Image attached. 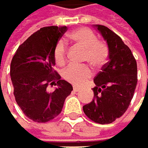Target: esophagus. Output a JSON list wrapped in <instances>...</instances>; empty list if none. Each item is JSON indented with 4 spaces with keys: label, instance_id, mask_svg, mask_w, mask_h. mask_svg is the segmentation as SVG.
<instances>
[{
    "label": "esophagus",
    "instance_id": "esophagus-1",
    "mask_svg": "<svg viewBox=\"0 0 148 148\" xmlns=\"http://www.w3.org/2000/svg\"><path fill=\"white\" fill-rule=\"evenodd\" d=\"M73 91H75V92H79L81 90V88L79 87H77V86H73Z\"/></svg>",
    "mask_w": 148,
    "mask_h": 148
}]
</instances>
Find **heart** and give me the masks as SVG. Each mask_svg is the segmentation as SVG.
Returning <instances> with one entry per match:
<instances>
[{
  "label": "heart",
  "instance_id": "1",
  "mask_svg": "<svg viewBox=\"0 0 148 148\" xmlns=\"http://www.w3.org/2000/svg\"><path fill=\"white\" fill-rule=\"evenodd\" d=\"M67 40L73 42L78 47L85 50L84 61L95 67L104 65L108 58L109 48L106 42L98 40L96 34L87 27H82L73 31ZM53 60L58 66H63L66 60V48L64 40H59L53 49ZM63 78L77 86L82 85L92 76V71L87 66H68L62 73Z\"/></svg>",
  "mask_w": 148,
  "mask_h": 148
}]
</instances>
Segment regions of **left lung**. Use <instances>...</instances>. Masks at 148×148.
<instances>
[{"label": "left lung", "instance_id": "8db88e82", "mask_svg": "<svg viewBox=\"0 0 148 148\" xmlns=\"http://www.w3.org/2000/svg\"><path fill=\"white\" fill-rule=\"evenodd\" d=\"M97 29L107 40L109 60L95 77L94 100L83 106L85 114L94 122L109 124L128 108L137 85V63L122 39L103 25Z\"/></svg>", "mask_w": 148, "mask_h": 148}]
</instances>
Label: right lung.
<instances>
[{"mask_svg":"<svg viewBox=\"0 0 148 148\" xmlns=\"http://www.w3.org/2000/svg\"><path fill=\"white\" fill-rule=\"evenodd\" d=\"M67 27L40 28L17 48L10 65L16 103L34 122L46 123L57 117L73 87L53 69V49ZM53 85L56 88L48 91Z\"/></svg>","mask_w":148,"mask_h":148,"instance_id":"1","label":"right lung"}]
</instances>
